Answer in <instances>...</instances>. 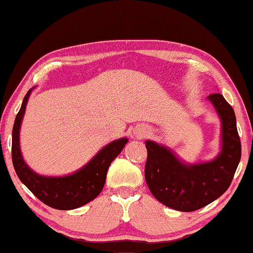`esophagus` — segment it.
<instances>
[{
    "label": "esophagus",
    "instance_id": "1",
    "mask_svg": "<svg viewBox=\"0 0 253 253\" xmlns=\"http://www.w3.org/2000/svg\"><path fill=\"white\" fill-rule=\"evenodd\" d=\"M147 133H148V130L145 126H141V127H139V129L136 131V136L139 137V138L145 137Z\"/></svg>",
    "mask_w": 253,
    "mask_h": 253
}]
</instances>
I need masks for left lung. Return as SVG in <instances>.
I'll return each instance as SVG.
<instances>
[{
  "instance_id": "8db88e82",
  "label": "left lung",
  "mask_w": 253,
  "mask_h": 253,
  "mask_svg": "<svg viewBox=\"0 0 253 253\" xmlns=\"http://www.w3.org/2000/svg\"><path fill=\"white\" fill-rule=\"evenodd\" d=\"M221 121V150L213 160L186 164L175 152L145 141V179L152 195L169 209L192 212L209 205L229 188L241 160V140L234 109L220 93L207 96Z\"/></svg>"
}]
</instances>
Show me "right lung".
<instances>
[{"label": "right lung", "instance_id": "right-lung-1", "mask_svg": "<svg viewBox=\"0 0 253 253\" xmlns=\"http://www.w3.org/2000/svg\"><path fill=\"white\" fill-rule=\"evenodd\" d=\"M33 88L26 93L13 123L11 153L16 174L38 199L49 207L62 211L78 209L92 202L102 191L109 166L122 152L127 143V138H120L107 144L87 164L72 174L64 176L38 174L27 166L23 159L19 144L22 121Z\"/></svg>", "mask_w": 253, "mask_h": 253}]
</instances>
